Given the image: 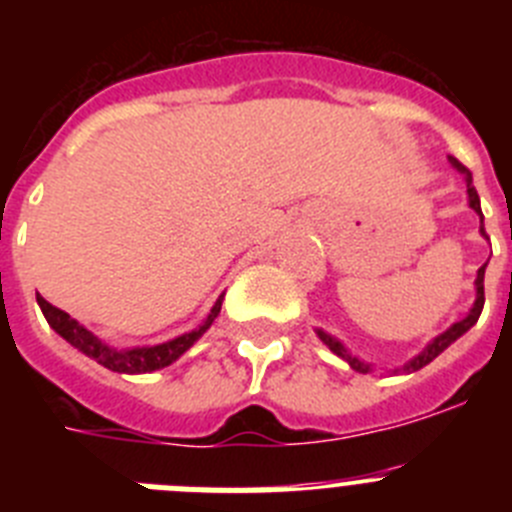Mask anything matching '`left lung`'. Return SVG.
Returning <instances> with one entry per match:
<instances>
[{"instance_id":"8db88e82","label":"left lung","mask_w":512,"mask_h":512,"mask_svg":"<svg viewBox=\"0 0 512 512\" xmlns=\"http://www.w3.org/2000/svg\"><path fill=\"white\" fill-rule=\"evenodd\" d=\"M451 164H454L456 169L461 171V174L467 176L469 207H472V210L477 212V215H482V207H479V194H477V189H474L472 174H469V169H467V166H461L459 161H456V158H451ZM482 235H485V225H482ZM485 266H487V264H482V269L477 271V282H474V284H477V300H474V307H472V310H469L467 318H461L459 323L451 325V328L446 330V333H441V336H438V338H433V341L428 343V346H425L423 354H418L413 361H410V364L402 366V372H418V369H423L425 364H431V361L436 359L438 354H443V351H446V348H449L451 343L456 341V338L464 336V333H467V330L472 328L474 323H477L479 315H482V307H485ZM318 333H320V338H323L325 346H328L330 351H333V354L343 356V359H346L348 364H351V369H354V372H361V374H369V372H372V366L364 364V361H359V359H356V356L348 354L346 348H343L341 343L336 341V338H330L328 333H323V330H318Z\"/></svg>"}]
</instances>
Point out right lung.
Wrapping results in <instances>:
<instances>
[{
  "label": "right lung",
  "mask_w": 512,
  "mask_h": 512,
  "mask_svg": "<svg viewBox=\"0 0 512 512\" xmlns=\"http://www.w3.org/2000/svg\"><path fill=\"white\" fill-rule=\"evenodd\" d=\"M38 305L40 310H43L45 320H48V325H51L53 330H56L58 336L66 338V341L71 343L74 348H79L81 354H87L89 359H94L97 364L107 366L110 372H120V374H146V372H156V369H164V366L174 364L179 356L187 351L189 346H192L197 338L205 333L207 328L212 325V320L217 318V312H220V305H223V300H217L215 307H212V312L207 315L205 325H200L197 330H192V333H184V336L174 338V341H166V343H158V346H148V348H130V351H117V348H110L107 343L99 341L94 333H89L84 325L76 323L74 318H71L69 312L58 310L56 305H51L48 300H43V297L38 295Z\"/></svg>",
  "instance_id": "right-lung-1"
}]
</instances>
